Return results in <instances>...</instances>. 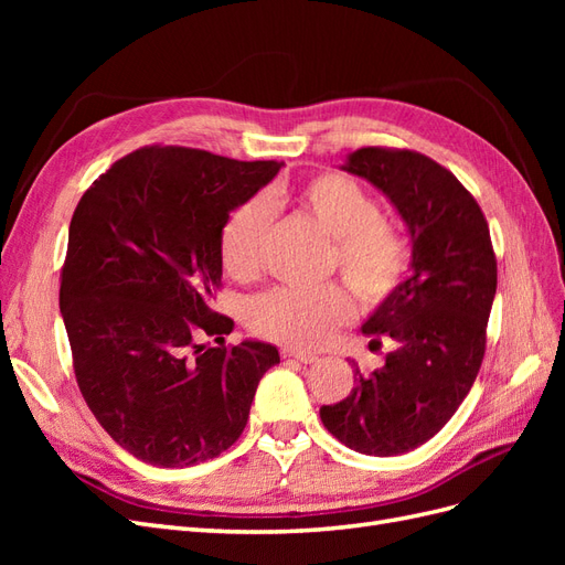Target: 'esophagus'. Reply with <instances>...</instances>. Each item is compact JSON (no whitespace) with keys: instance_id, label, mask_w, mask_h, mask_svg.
Masks as SVG:
<instances>
[{"instance_id":"obj_1","label":"esophagus","mask_w":565,"mask_h":565,"mask_svg":"<svg viewBox=\"0 0 565 565\" xmlns=\"http://www.w3.org/2000/svg\"><path fill=\"white\" fill-rule=\"evenodd\" d=\"M280 355H282V358H295V361L306 363V365L318 361V355H316V353H311V351H297V349H282V351H280Z\"/></svg>"}]
</instances>
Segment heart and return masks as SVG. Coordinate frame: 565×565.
<instances>
[{"instance_id":"obj_1","label":"heart","mask_w":565,"mask_h":565,"mask_svg":"<svg viewBox=\"0 0 565 565\" xmlns=\"http://www.w3.org/2000/svg\"><path fill=\"white\" fill-rule=\"evenodd\" d=\"M295 204L303 218L330 237L324 270H337L358 301L384 303L413 266V245L398 221L382 216L380 202L355 179L324 172L295 188H273L235 207L221 228V259L233 278H252L264 262L273 207ZM353 311L339 282L316 289L273 287L249 306L256 334L287 347H318Z\"/></svg>"}]
</instances>
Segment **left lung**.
I'll return each mask as SVG.
<instances>
[{
  "instance_id": "obj_1",
  "label": "left lung",
  "mask_w": 565,
  "mask_h": 565,
  "mask_svg": "<svg viewBox=\"0 0 565 565\" xmlns=\"http://www.w3.org/2000/svg\"><path fill=\"white\" fill-rule=\"evenodd\" d=\"M344 169L396 204L413 237V273L363 324L372 344L391 339L396 351L382 370L355 367V388L322 405L320 419L355 452L403 455L434 438L476 382L498 259L478 202L436 160L370 146L351 152Z\"/></svg>"
}]
</instances>
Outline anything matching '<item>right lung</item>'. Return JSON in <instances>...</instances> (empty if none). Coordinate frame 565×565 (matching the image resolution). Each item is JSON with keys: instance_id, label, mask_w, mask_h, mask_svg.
Instances as JSON below:
<instances>
[{"instance_id": "right-lung-1", "label": "right lung", "mask_w": 565, "mask_h": 565, "mask_svg": "<svg viewBox=\"0 0 565 565\" xmlns=\"http://www.w3.org/2000/svg\"><path fill=\"white\" fill-rule=\"evenodd\" d=\"M278 169L146 146L77 202L58 297L75 380L108 436L146 465L181 469L228 450L280 363L262 341L226 344L233 320L212 306L221 228ZM202 335L220 347L200 348Z\"/></svg>"}]
</instances>
